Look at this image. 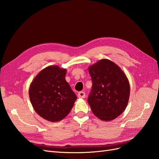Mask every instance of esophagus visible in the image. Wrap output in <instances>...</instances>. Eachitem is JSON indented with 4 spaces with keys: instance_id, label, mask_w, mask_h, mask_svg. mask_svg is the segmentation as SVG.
Instances as JSON below:
<instances>
[{
    "instance_id": "34e87169",
    "label": "esophagus",
    "mask_w": 159,
    "mask_h": 159,
    "mask_svg": "<svg viewBox=\"0 0 159 159\" xmlns=\"http://www.w3.org/2000/svg\"><path fill=\"white\" fill-rule=\"evenodd\" d=\"M85 96V93L84 91H80V92L78 93V97L79 98H84Z\"/></svg>"
}]
</instances>
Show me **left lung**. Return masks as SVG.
Segmentation results:
<instances>
[{"label":"left lung","mask_w":159,"mask_h":159,"mask_svg":"<svg viewBox=\"0 0 159 159\" xmlns=\"http://www.w3.org/2000/svg\"><path fill=\"white\" fill-rule=\"evenodd\" d=\"M93 81L88 102L93 113L102 121H112L127 107L130 85L124 71L113 61L100 60L89 66Z\"/></svg>","instance_id":"8db88e82"}]
</instances>
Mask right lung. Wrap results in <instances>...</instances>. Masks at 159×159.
Here are the masks:
<instances>
[{
	"instance_id": "1",
	"label": "right lung",
	"mask_w": 159,
	"mask_h": 159,
	"mask_svg": "<svg viewBox=\"0 0 159 159\" xmlns=\"http://www.w3.org/2000/svg\"><path fill=\"white\" fill-rule=\"evenodd\" d=\"M67 70L49 66L32 80L29 98L32 107L41 117L50 122L65 118L73 107L77 96L67 82Z\"/></svg>"
}]
</instances>
